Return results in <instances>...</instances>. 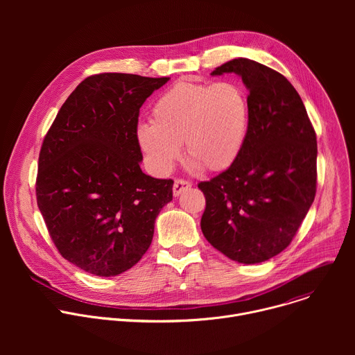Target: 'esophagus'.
Segmentation results:
<instances>
[{"instance_id": "esophagus-1", "label": "esophagus", "mask_w": 355, "mask_h": 355, "mask_svg": "<svg viewBox=\"0 0 355 355\" xmlns=\"http://www.w3.org/2000/svg\"><path fill=\"white\" fill-rule=\"evenodd\" d=\"M189 188H191V182L189 181L175 180L174 181V187H173V193H174V196H178V195H181L184 191H187Z\"/></svg>"}]
</instances>
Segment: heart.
I'll list each match as a JSON object with an SVG mask.
<instances>
[{"instance_id":"b5f03b06","label":"heart","mask_w":355,"mask_h":355,"mask_svg":"<svg viewBox=\"0 0 355 355\" xmlns=\"http://www.w3.org/2000/svg\"><path fill=\"white\" fill-rule=\"evenodd\" d=\"M250 126L245 91L233 81H180L151 108L136 140L155 173L167 174L181 157V144L193 168L225 171L240 157Z\"/></svg>"}]
</instances>
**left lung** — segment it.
Instances as JSON below:
<instances>
[{
	"mask_svg": "<svg viewBox=\"0 0 355 355\" xmlns=\"http://www.w3.org/2000/svg\"><path fill=\"white\" fill-rule=\"evenodd\" d=\"M234 73L248 89L250 126L237 162L199 182L207 208L205 239L241 264H257L284 251L316 195V133L293 85L250 59H233L211 76Z\"/></svg>",
	"mask_w": 355,
	"mask_h": 355,
	"instance_id": "obj_1",
	"label": "left lung"
}]
</instances>
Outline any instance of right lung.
<instances>
[{
    "instance_id": "right-lung-1",
    "label": "right lung",
    "mask_w": 355,
    "mask_h": 355,
    "mask_svg": "<svg viewBox=\"0 0 355 355\" xmlns=\"http://www.w3.org/2000/svg\"><path fill=\"white\" fill-rule=\"evenodd\" d=\"M170 78L104 73L70 94L44 136L36 199L60 254L85 272L115 277L151 244L173 180L146 175L136 140L140 107Z\"/></svg>"
}]
</instances>
